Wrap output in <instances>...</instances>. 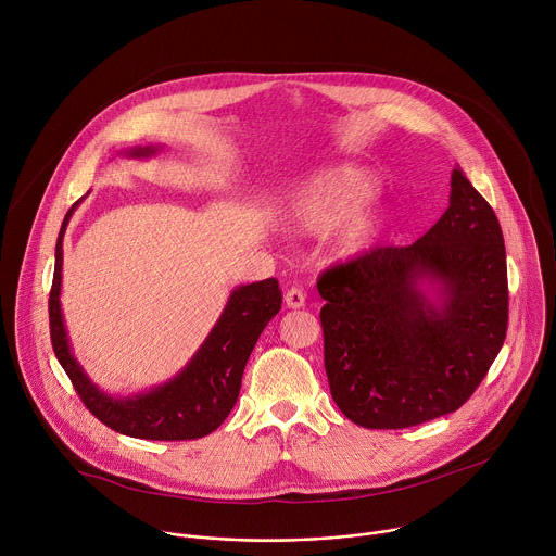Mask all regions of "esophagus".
Segmentation results:
<instances>
[{
	"mask_svg": "<svg viewBox=\"0 0 556 556\" xmlns=\"http://www.w3.org/2000/svg\"><path fill=\"white\" fill-rule=\"evenodd\" d=\"M283 301H286L288 307L296 309V307H303V305H305V294H303L299 288H290V290L286 292Z\"/></svg>",
	"mask_w": 556,
	"mask_h": 556,
	"instance_id": "esophagus-1",
	"label": "esophagus"
}]
</instances>
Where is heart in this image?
<instances>
[{
    "label": "heart",
    "instance_id": "b5f03b06",
    "mask_svg": "<svg viewBox=\"0 0 556 556\" xmlns=\"http://www.w3.org/2000/svg\"><path fill=\"white\" fill-rule=\"evenodd\" d=\"M380 180L374 172L341 163L307 176L288 195L286 224L312 237L334 232L330 255L339 264H354L374 253L387 237L393 213L374 200Z\"/></svg>",
    "mask_w": 556,
    "mask_h": 556
}]
</instances>
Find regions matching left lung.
<instances>
[{"instance_id":"obj_1","label":"left lung","mask_w":556,"mask_h":556,"mask_svg":"<svg viewBox=\"0 0 556 556\" xmlns=\"http://www.w3.org/2000/svg\"><path fill=\"white\" fill-rule=\"evenodd\" d=\"M326 371L365 429H405L459 409L508 326L500 219L459 167L448 208L405 249H376L321 275Z\"/></svg>"}]
</instances>
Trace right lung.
I'll return each instance as SVG.
<instances>
[{"label": "right lung", "mask_w": 556, "mask_h": 556, "mask_svg": "<svg viewBox=\"0 0 556 556\" xmlns=\"http://www.w3.org/2000/svg\"><path fill=\"white\" fill-rule=\"evenodd\" d=\"M165 144H136L123 151L129 161H147L163 151ZM86 200H76L65 213L54 249V279L50 290V337L54 354L70 376L86 407L110 429L140 440H195L215 431L237 403L242 374L249 356L281 309V290L277 279L237 286L230 290L219 319L189 363L169 380L138 393H108L76 361L61 309V270L65 228Z\"/></svg>", "instance_id": "obj_1"}]
</instances>
